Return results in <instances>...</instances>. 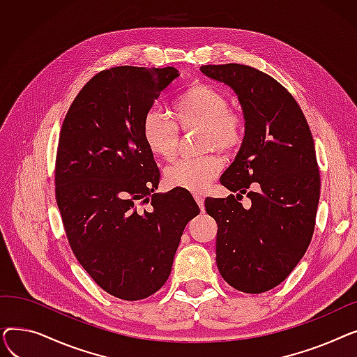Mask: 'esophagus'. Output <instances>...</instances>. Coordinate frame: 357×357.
I'll list each match as a JSON object with an SVG mask.
<instances>
[{"label": "esophagus", "instance_id": "34e87169", "mask_svg": "<svg viewBox=\"0 0 357 357\" xmlns=\"http://www.w3.org/2000/svg\"><path fill=\"white\" fill-rule=\"evenodd\" d=\"M194 198H195V201H197V204H198V207H199L201 210H204V198L199 197V195H195Z\"/></svg>", "mask_w": 357, "mask_h": 357}]
</instances>
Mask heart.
<instances>
[{"instance_id": "b5f03b06", "label": "heart", "mask_w": 357, "mask_h": 357, "mask_svg": "<svg viewBox=\"0 0 357 357\" xmlns=\"http://www.w3.org/2000/svg\"><path fill=\"white\" fill-rule=\"evenodd\" d=\"M174 123L158 111H147L142 120V139L150 153L171 160L179 144V131L199 130V150H220L231 153L246 139V120L240 111L229 107L226 93L208 84H194L175 98L171 105ZM222 171V160L207 153L183 159L165 169L169 188L202 192Z\"/></svg>"}]
</instances>
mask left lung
<instances>
[{
	"instance_id": "obj_1",
	"label": "left lung",
	"mask_w": 357,
	"mask_h": 357,
	"mask_svg": "<svg viewBox=\"0 0 357 357\" xmlns=\"http://www.w3.org/2000/svg\"><path fill=\"white\" fill-rule=\"evenodd\" d=\"M201 72L236 91L246 120L245 143L220 178L237 197L205 199L218 226L217 266L234 289L261 294L284 282L312 238L320 199L312 135L291 92L268 73L238 63ZM243 195L252 201L248 211Z\"/></svg>"
}]
</instances>
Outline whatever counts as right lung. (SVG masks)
Returning a JSON list of instances; mask_svg holds the SVG:
<instances>
[{
	"label": "right lung",
	"mask_w": 357,
	"mask_h": 357,
	"mask_svg": "<svg viewBox=\"0 0 357 357\" xmlns=\"http://www.w3.org/2000/svg\"><path fill=\"white\" fill-rule=\"evenodd\" d=\"M178 69L116 66L82 86L63 120L54 197L69 246L101 289L124 301L159 291L171 273L192 195L153 194L160 172L142 120ZM151 202L149 212L139 207Z\"/></svg>",
	"instance_id": "obj_1"
}]
</instances>
